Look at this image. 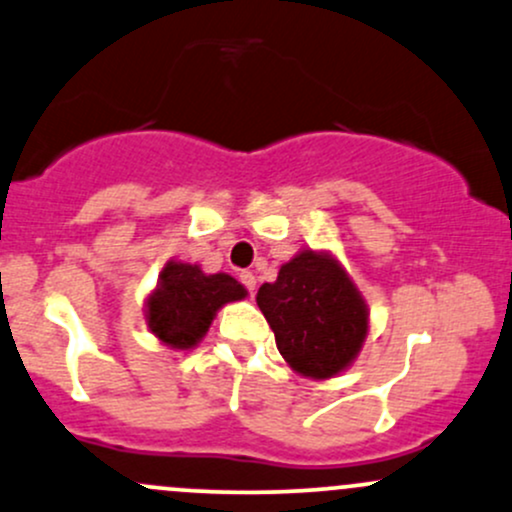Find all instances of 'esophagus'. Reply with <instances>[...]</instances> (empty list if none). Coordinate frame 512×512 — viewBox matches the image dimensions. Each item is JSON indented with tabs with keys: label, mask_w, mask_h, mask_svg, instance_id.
Here are the masks:
<instances>
[{
	"label": "esophagus",
	"mask_w": 512,
	"mask_h": 512,
	"mask_svg": "<svg viewBox=\"0 0 512 512\" xmlns=\"http://www.w3.org/2000/svg\"><path fill=\"white\" fill-rule=\"evenodd\" d=\"M240 284H243L250 293H255V289H257V276L252 274V272H243V274H240Z\"/></svg>",
	"instance_id": "34e87169"
}]
</instances>
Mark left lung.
<instances>
[{
  "mask_svg": "<svg viewBox=\"0 0 512 512\" xmlns=\"http://www.w3.org/2000/svg\"><path fill=\"white\" fill-rule=\"evenodd\" d=\"M257 305L272 327L276 349L293 370L322 380L342 373L368 334V308L339 262L303 250L262 284Z\"/></svg>",
  "mask_w": 512,
  "mask_h": 512,
  "instance_id": "1",
  "label": "left lung"
}]
</instances>
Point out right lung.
Masks as SVG:
<instances>
[{"instance_id": "add662e5", "label": "right lung", "mask_w": 512, "mask_h": 512, "mask_svg": "<svg viewBox=\"0 0 512 512\" xmlns=\"http://www.w3.org/2000/svg\"><path fill=\"white\" fill-rule=\"evenodd\" d=\"M248 296L228 274H204L197 264L168 262L146 303L151 332L173 349H192L221 305Z\"/></svg>"}]
</instances>
